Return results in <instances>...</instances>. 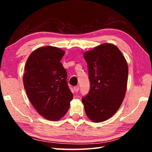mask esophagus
I'll return each instance as SVG.
<instances>
[{
	"label": "esophagus",
	"instance_id": "obj_1",
	"mask_svg": "<svg viewBox=\"0 0 152 152\" xmlns=\"http://www.w3.org/2000/svg\"><path fill=\"white\" fill-rule=\"evenodd\" d=\"M74 91H75V92H78L79 91V86H74Z\"/></svg>",
	"mask_w": 152,
	"mask_h": 152
}]
</instances>
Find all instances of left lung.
<instances>
[{
    "label": "left lung",
    "instance_id": "1",
    "mask_svg": "<svg viewBox=\"0 0 152 152\" xmlns=\"http://www.w3.org/2000/svg\"><path fill=\"white\" fill-rule=\"evenodd\" d=\"M88 63L90 89L82 101L88 117L94 122L111 118L125 95L128 66L118 48L102 44L83 53Z\"/></svg>",
    "mask_w": 152,
    "mask_h": 152
}]
</instances>
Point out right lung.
<instances>
[{
    "label": "right lung",
    "mask_w": 152,
    "mask_h": 152,
    "mask_svg": "<svg viewBox=\"0 0 152 152\" xmlns=\"http://www.w3.org/2000/svg\"><path fill=\"white\" fill-rule=\"evenodd\" d=\"M64 53L56 47L39 48L25 66L23 85L28 98L38 114L50 121L63 117L73 98L66 71L60 62Z\"/></svg>",
    "instance_id": "obj_1"
}]
</instances>
